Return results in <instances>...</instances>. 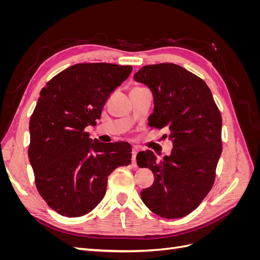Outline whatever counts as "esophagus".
I'll list each match as a JSON object with an SVG mask.
<instances>
[{"label": "esophagus", "mask_w": 260, "mask_h": 260, "mask_svg": "<svg viewBox=\"0 0 260 260\" xmlns=\"http://www.w3.org/2000/svg\"><path fill=\"white\" fill-rule=\"evenodd\" d=\"M137 154H138V149L137 148H132V165L133 166H136L137 165Z\"/></svg>", "instance_id": "34e87169"}]
</instances>
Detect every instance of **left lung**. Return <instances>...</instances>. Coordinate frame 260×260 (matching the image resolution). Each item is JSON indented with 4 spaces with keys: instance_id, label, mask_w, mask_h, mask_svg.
I'll return each instance as SVG.
<instances>
[{
    "instance_id": "8db88e82",
    "label": "left lung",
    "mask_w": 260,
    "mask_h": 260,
    "mask_svg": "<svg viewBox=\"0 0 260 260\" xmlns=\"http://www.w3.org/2000/svg\"><path fill=\"white\" fill-rule=\"evenodd\" d=\"M135 80L153 94L149 127L168 130L174 146L160 160L149 149L138 154L139 167H148L155 177L141 198L156 215L182 218L198 208L214 184L222 151L221 115L207 84L181 66L147 65Z\"/></svg>"
}]
</instances>
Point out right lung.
<instances>
[{"label": "right lung", "mask_w": 260, "mask_h": 260, "mask_svg": "<svg viewBox=\"0 0 260 260\" xmlns=\"http://www.w3.org/2000/svg\"><path fill=\"white\" fill-rule=\"evenodd\" d=\"M132 66L77 64L55 76L40 92L30 118L29 160L39 193L66 217L95 208L106 193L107 178L131 162L127 142L102 143L84 129L95 125L107 98Z\"/></svg>", "instance_id": "1"}]
</instances>
